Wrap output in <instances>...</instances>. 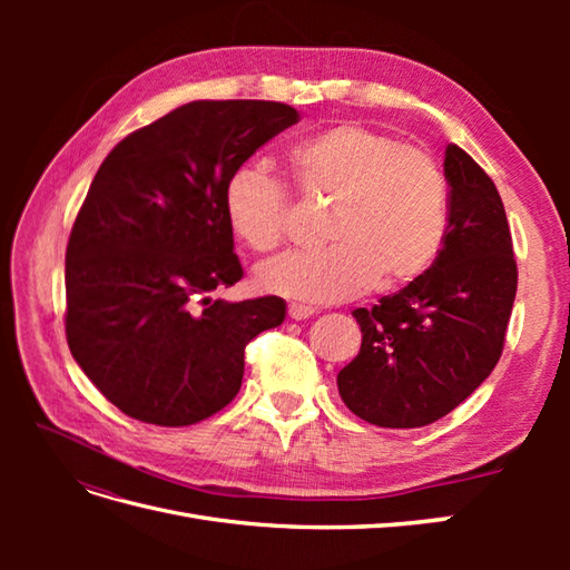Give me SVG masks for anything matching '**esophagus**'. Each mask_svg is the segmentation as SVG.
<instances>
[{
	"label": "esophagus",
	"mask_w": 570,
	"mask_h": 570,
	"mask_svg": "<svg viewBox=\"0 0 570 570\" xmlns=\"http://www.w3.org/2000/svg\"><path fill=\"white\" fill-rule=\"evenodd\" d=\"M314 314H316L314 306H304V304H289V306H287V316H289L292 321H304V318L314 316Z\"/></svg>",
	"instance_id": "esophagus-1"
}]
</instances>
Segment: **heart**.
I'll list each match as a JSON object with an SVG mask.
<instances>
[{
	"mask_svg": "<svg viewBox=\"0 0 570 570\" xmlns=\"http://www.w3.org/2000/svg\"><path fill=\"white\" fill-rule=\"evenodd\" d=\"M302 193L333 199L331 245L285 252L256 268L258 289L299 302H342L409 285L438 262L450 226L440 164L400 137L361 124L325 128L289 149ZM223 216L237 243L268 252L287 226V189L266 168L243 164L223 185Z\"/></svg>",
	"mask_w": 570,
	"mask_h": 570,
	"instance_id": "1",
	"label": "heart"
}]
</instances>
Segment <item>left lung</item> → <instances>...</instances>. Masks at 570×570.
<instances>
[{"instance_id":"left-lung-1","label":"left lung","mask_w":570,"mask_h":570,"mask_svg":"<svg viewBox=\"0 0 570 570\" xmlns=\"http://www.w3.org/2000/svg\"><path fill=\"white\" fill-rule=\"evenodd\" d=\"M450 226L438 262L352 314L361 350L337 373L352 413L381 428L435 423L471 396L504 350L519 285L509 220L492 178L446 145Z\"/></svg>"}]
</instances>
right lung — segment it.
<instances>
[{
    "mask_svg": "<svg viewBox=\"0 0 570 570\" xmlns=\"http://www.w3.org/2000/svg\"><path fill=\"white\" fill-rule=\"evenodd\" d=\"M297 109L199 99L120 140L66 247V340L130 419L193 425L243 385L245 347L285 321V299H214L243 278L223 185Z\"/></svg>",
    "mask_w": 570,
    "mask_h": 570,
    "instance_id": "right-lung-1",
    "label": "right lung"
}]
</instances>
